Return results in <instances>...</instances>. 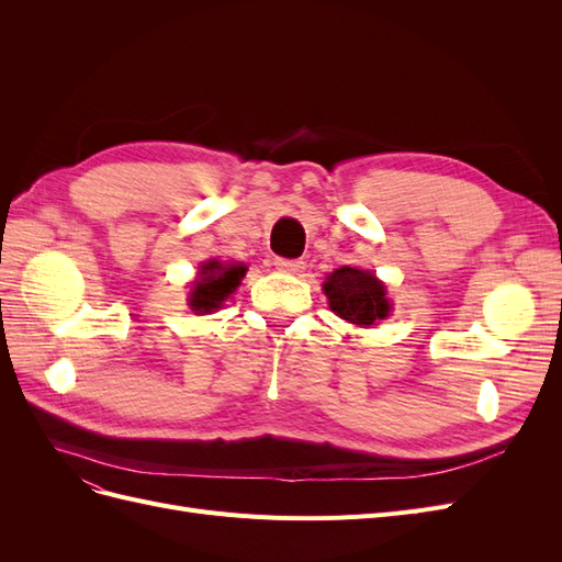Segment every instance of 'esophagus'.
<instances>
[{"mask_svg": "<svg viewBox=\"0 0 562 562\" xmlns=\"http://www.w3.org/2000/svg\"><path fill=\"white\" fill-rule=\"evenodd\" d=\"M274 267L281 271H288V274H300L304 269L302 260H288V258H274Z\"/></svg>", "mask_w": 562, "mask_h": 562, "instance_id": "esophagus-1", "label": "esophagus"}]
</instances>
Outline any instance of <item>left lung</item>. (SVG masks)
I'll return each instance as SVG.
<instances>
[{
    "label": "left lung",
    "instance_id": "1",
    "mask_svg": "<svg viewBox=\"0 0 562 562\" xmlns=\"http://www.w3.org/2000/svg\"><path fill=\"white\" fill-rule=\"evenodd\" d=\"M330 310L356 326H372L389 314L386 288L370 271L339 267L323 283Z\"/></svg>",
    "mask_w": 562,
    "mask_h": 562
}]
</instances>
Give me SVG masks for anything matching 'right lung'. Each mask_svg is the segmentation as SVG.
Here are the masks:
<instances>
[{
	"mask_svg": "<svg viewBox=\"0 0 562 562\" xmlns=\"http://www.w3.org/2000/svg\"><path fill=\"white\" fill-rule=\"evenodd\" d=\"M244 274V265H223L217 260L206 262L201 267L199 279L192 285L190 307L196 314H209L217 310L220 304L225 302V297H229L236 291V285L241 283Z\"/></svg>",
	"mask_w": 562,
	"mask_h": 562,
	"instance_id": "right-lung-1",
	"label": "right lung"
}]
</instances>
